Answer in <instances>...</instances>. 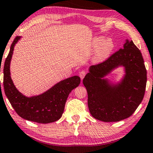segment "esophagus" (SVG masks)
I'll return each mask as SVG.
<instances>
[{
  "label": "esophagus",
  "mask_w": 153,
  "mask_h": 153,
  "mask_svg": "<svg viewBox=\"0 0 153 153\" xmlns=\"http://www.w3.org/2000/svg\"><path fill=\"white\" fill-rule=\"evenodd\" d=\"M85 75H86V73H85V71H81L79 73V76H80V78L81 80L84 78V77L85 76Z\"/></svg>",
  "instance_id": "obj_1"
}]
</instances>
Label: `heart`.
I'll use <instances>...</instances> for the list:
<instances>
[{"label":"heart","mask_w":153,"mask_h":153,"mask_svg":"<svg viewBox=\"0 0 153 153\" xmlns=\"http://www.w3.org/2000/svg\"><path fill=\"white\" fill-rule=\"evenodd\" d=\"M92 47H95L94 61L99 63L106 60L114 48V43L111 38L101 39L96 37L92 42Z\"/></svg>","instance_id":"obj_1"}]
</instances>
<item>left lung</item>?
<instances>
[{
	"mask_svg": "<svg viewBox=\"0 0 153 153\" xmlns=\"http://www.w3.org/2000/svg\"><path fill=\"white\" fill-rule=\"evenodd\" d=\"M126 75L118 85L111 86L102 78L118 66ZM82 83L88 92L91 114L105 122H119L132 115L143 101L147 83V71L141 52L132 41L108 59L91 66Z\"/></svg>",
	"mask_w": 153,
	"mask_h": 153,
	"instance_id": "left-lung-1",
	"label": "left lung"
}]
</instances>
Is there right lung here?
Returning a JSON list of instances; mask_svg holds the SVG:
<instances>
[{"instance_id": "1", "label": "right lung", "mask_w": 153, "mask_h": 153, "mask_svg": "<svg viewBox=\"0 0 153 153\" xmlns=\"http://www.w3.org/2000/svg\"><path fill=\"white\" fill-rule=\"evenodd\" d=\"M21 36H16L10 46L3 67V87L8 101L19 116L26 120L42 124L57 121L62 117L70 93L80 82L78 76L59 82L50 90L36 96L28 98L16 88L10 76V62L13 48Z\"/></svg>"}]
</instances>
